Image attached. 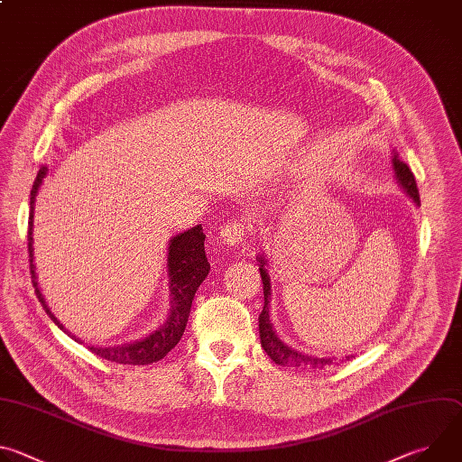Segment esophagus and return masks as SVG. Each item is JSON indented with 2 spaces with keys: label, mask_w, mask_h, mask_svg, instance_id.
I'll use <instances>...</instances> for the list:
<instances>
[{
  "label": "esophagus",
  "mask_w": 462,
  "mask_h": 462,
  "mask_svg": "<svg viewBox=\"0 0 462 462\" xmlns=\"http://www.w3.org/2000/svg\"><path fill=\"white\" fill-rule=\"evenodd\" d=\"M248 232H250V228H248V225H245L243 221H228V223L221 228L219 236H221V241H223L225 245L236 246V245H239V243L246 237Z\"/></svg>",
  "instance_id": "34e87169"
}]
</instances>
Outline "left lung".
<instances>
[{"label": "left lung", "mask_w": 462, "mask_h": 462, "mask_svg": "<svg viewBox=\"0 0 462 462\" xmlns=\"http://www.w3.org/2000/svg\"><path fill=\"white\" fill-rule=\"evenodd\" d=\"M393 170H394V177L401 182V186L404 188V191L411 197L415 205H420V197H419V189H417V182L415 177L410 170V166L406 162H402L397 155L393 157ZM259 261V274H261V282H263V298H265V305H263V310L259 314V338H261V347L265 349V353L271 356V360L278 365H294V367H314V369H321L328 364H333V358H318V356H310V355H303L292 347H289L287 344H283L276 331L273 328L271 318H269V303H271V278L267 273V261L263 255H257ZM353 358V355L346 356V360Z\"/></svg>", "instance_id": "8db88e82"}]
</instances>
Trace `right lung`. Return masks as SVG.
<instances>
[{
    "instance_id": "add662e5",
    "label": "right lung",
    "mask_w": 462,
    "mask_h": 462,
    "mask_svg": "<svg viewBox=\"0 0 462 462\" xmlns=\"http://www.w3.org/2000/svg\"><path fill=\"white\" fill-rule=\"evenodd\" d=\"M47 175V168H40L32 189H31V212H29V236H27V246H29V261H31V280L34 285V292L43 307V310L51 316V319L61 328L63 325L54 318V314L49 310L36 282L34 263H32V219H34V199L38 188ZM210 273V263L205 254V234L203 226L197 225L189 230L175 236L170 239L168 246V276H170V314L164 325H161L157 331H153L150 337L137 340L134 344L116 346V347H89L97 356L106 358L109 362L116 364H131V365H146L159 362L164 358L182 338V333L186 328V321L189 316L191 301L195 296V291L205 282V278ZM71 337V335H69ZM75 338V337H71ZM77 340V338H75ZM79 342V340H77Z\"/></svg>"
}]
</instances>
